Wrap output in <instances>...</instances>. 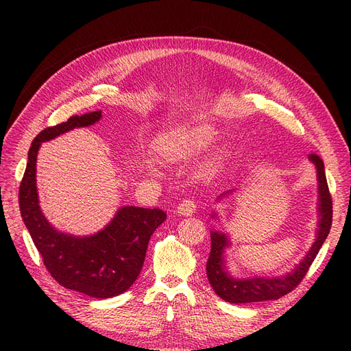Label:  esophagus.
Listing matches in <instances>:
<instances>
[{
	"label": "esophagus",
	"instance_id": "1",
	"mask_svg": "<svg viewBox=\"0 0 351 351\" xmlns=\"http://www.w3.org/2000/svg\"><path fill=\"white\" fill-rule=\"evenodd\" d=\"M195 210H196V205L193 200H183L176 209L179 216H192L195 213Z\"/></svg>",
	"mask_w": 351,
	"mask_h": 351
}]
</instances>
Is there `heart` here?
<instances>
[{"label": "heart", "mask_w": 351, "mask_h": 351, "mask_svg": "<svg viewBox=\"0 0 351 351\" xmlns=\"http://www.w3.org/2000/svg\"><path fill=\"white\" fill-rule=\"evenodd\" d=\"M219 139L217 129L206 122L173 129L156 146V154L166 162H185L208 151ZM142 169L147 175L159 173V163L154 158H143Z\"/></svg>", "instance_id": "1"}]
</instances>
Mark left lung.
I'll return each instance as SVG.
<instances>
[{"mask_svg":"<svg viewBox=\"0 0 351 351\" xmlns=\"http://www.w3.org/2000/svg\"><path fill=\"white\" fill-rule=\"evenodd\" d=\"M308 160L315 165L317 172V229L316 239L311 247L306 253V256L294 266L290 271L280 276H250V278L239 279L230 274L226 261V250L232 246L230 237L228 233L222 230L210 232V254L206 263L208 279L215 290V293L220 299L228 303H254L265 300H278L289 291L296 287L302 279L306 276L310 265L316 259V256L323 246L327 234L331 228V219H333V204H331V196L327 186V179L324 172V163L317 155H310ZM234 189L220 193L216 197V202L232 196ZM210 217L219 220L216 212H212Z\"/></svg>","mask_w":351,"mask_h":351,"instance_id":"1","label":"left lung"}]
</instances>
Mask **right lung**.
<instances>
[{
    "label": "right lung",
    "instance_id": "add662e5",
    "mask_svg": "<svg viewBox=\"0 0 351 351\" xmlns=\"http://www.w3.org/2000/svg\"><path fill=\"white\" fill-rule=\"evenodd\" d=\"M101 110L44 129L32 141L20 186V210L35 247L61 286L95 299L115 298L131 287L142 270L149 239L166 213L160 209L122 206L99 232L75 236L55 229L44 216L36 189V156L43 142L97 123Z\"/></svg>",
    "mask_w": 351,
    "mask_h": 351
}]
</instances>
